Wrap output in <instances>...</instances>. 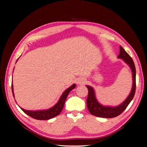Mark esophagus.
<instances>
[{
  "label": "esophagus",
  "mask_w": 147,
  "mask_h": 147,
  "mask_svg": "<svg viewBox=\"0 0 147 147\" xmlns=\"http://www.w3.org/2000/svg\"><path fill=\"white\" fill-rule=\"evenodd\" d=\"M85 80L83 79V78H80L79 80H78V81H77V84H83L85 83Z\"/></svg>",
  "instance_id": "34e87169"
}]
</instances>
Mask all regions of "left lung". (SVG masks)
I'll list each match as a JSON object with an SVG mask.
<instances>
[{
  "mask_svg": "<svg viewBox=\"0 0 147 147\" xmlns=\"http://www.w3.org/2000/svg\"><path fill=\"white\" fill-rule=\"evenodd\" d=\"M118 58L123 59V60L127 63L132 71V77H133V85L132 89L127 98L124 100L123 103L118 106L116 107H109V106H104L98 102L96 100L94 91L93 88L89 86H86L88 89V96L87 98V106L91 114L94 116L98 117L103 118H113L118 116L123 112L128 104L132 100L134 94L136 93V72L135 64L134 63L132 58L130 55L124 51V49L120 46V53H119Z\"/></svg>",
  "mask_w": 147,
  "mask_h": 147,
  "instance_id": "8db88e82",
  "label": "left lung"
}]
</instances>
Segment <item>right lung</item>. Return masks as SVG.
<instances>
[{"label":"right lung","instance_id":"obj_1","mask_svg":"<svg viewBox=\"0 0 147 147\" xmlns=\"http://www.w3.org/2000/svg\"><path fill=\"white\" fill-rule=\"evenodd\" d=\"M76 87L75 84H73L71 86L70 88H69L67 89L63 92L60 98H59V101L58 102L56 105H54L53 108H50L47 110H40V111H29L26 110L23 108L21 109L23 110L24 113L27 115H29L31 117L34 118L35 119H38V120H48V119H51L52 118L54 117L57 115H58L59 113H61L62 109H63L65 102L67 97L68 94L72 89H73ZM11 89H12V93H13V96L14 97L13 94V84H11Z\"/></svg>","mask_w":147,"mask_h":147}]
</instances>
